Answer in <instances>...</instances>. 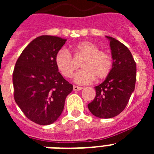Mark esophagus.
Here are the masks:
<instances>
[{
	"mask_svg": "<svg viewBox=\"0 0 154 154\" xmlns=\"http://www.w3.org/2000/svg\"><path fill=\"white\" fill-rule=\"evenodd\" d=\"M82 89V87L77 86V85H73V90H74V91H79V90H81Z\"/></svg>",
	"mask_w": 154,
	"mask_h": 154,
	"instance_id": "obj_1",
	"label": "esophagus"
}]
</instances>
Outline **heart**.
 I'll list each match as a JSON object with an SVG mask.
<instances>
[{
	"label": "heart",
	"mask_w": 154,
	"mask_h": 154,
	"mask_svg": "<svg viewBox=\"0 0 154 154\" xmlns=\"http://www.w3.org/2000/svg\"><path fill=\"white\" fill-rule=\"evenodd\" d=\"M79 55L84 57L80 70L74 76L79 84L91 83L95 78L102 80L106 78L112 68V58L108 52L99 50V48L91 42H82L75 47ZM55 63L59 72L65 77L71 78L77 68L75 60L66 49H60L55 56Z\"/></svg>",
	"instance_id": "b5f03b06"
}]
</instances>
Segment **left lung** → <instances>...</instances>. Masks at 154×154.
Here are the masks:
<instances>
[{"label":"left lung","mask_w":154,"mask_h":154,"mask_svg":"<svg viewBox=\"0 0 154 154\" xmlns=\"http://www.w3.org/2000/svg\"><path fill=\"white\" fill-rule=\"evenodd\" d=\"M106 38L112 51V70L103 83L95 87L96 97L88 104L95 116L104 119L116 116L124 110L137 79V65L130 50L112 37Z\"/></svg>","instance_id":"8db88e82"}]
</instances>
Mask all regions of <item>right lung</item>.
<instances>
[{
    "label": "right lung",
    "mask_w": 154,
    "mask_h": 154,
    "mask_svg": "<svg viewBox=\"0 0 154 154\" xmlns=\"http://www.w3.org/2000/svg\"><path fill=\"white\" fill-rule=\"evenodd\" d=\"M66 39L42 35L28 44L17 58L13 72L14 97L28 119L49 125L63 111L73 86L58 72L55 56Z\"/></svg>",
    "instance_id": "right-lung-1"
}]
</instances>
